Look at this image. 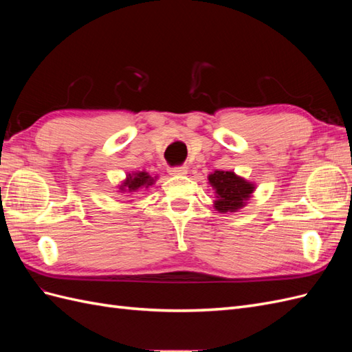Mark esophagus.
<instances>
[{"mask_svg":"<svg viewBox=\"0 0 352 352\" xmlns=\"http://www.w3.org/2000/svg\"><path fill=\"white\" fill-rule=\"evenodd\" d=\"M168 173L173 176H180V175H186L188 173V167L186 166H175V167H168Z\"/></svg>","mask_w":352,"mask_h":352,"instance_id":"34e87169","label":"esophagus"}]
</instances>
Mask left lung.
I'll list each match as a JSON object with an SVG mask.
<instances>
[{
  "label": "left lung",
  "instance_id": "1",
  "mask_svg": "<svg viewBox=\"0 0 352 352\" xmlns=\"http://www.w3.org/2000/svg\"><path fill=\"white\" fill-rule=\"evenodd\" d=\"M211 186L216 192V208L220 212L236 211L243 206V201L252 194V184L238 177L233 172H221L217 170L208 176Z\"/></svg>",
  "mask_w": 352,
  "mask_h": 352
}]
</instances>
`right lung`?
Segmentation results:
<instances>
[{
  "label": "right lung",
  "mask_w": 352,
  "mask_h": 352,
  "mask_svg": "<svg viewBox=\"0 0 352 352\" xmlns=\"http://www.w3.org/2000/svg\"><path fill=\"white\" fill-rule=\"evenodd\" d=\"M153 182H154V179L150 175L145 173V172H141V173H135L133 176L127 177V180H126L123 186L127 188L129 192H133V190L140 189L142 186L148 188L150 185H153Z\"/></svg>",
  "instance_id": "obj_1"
}]
</instances>
